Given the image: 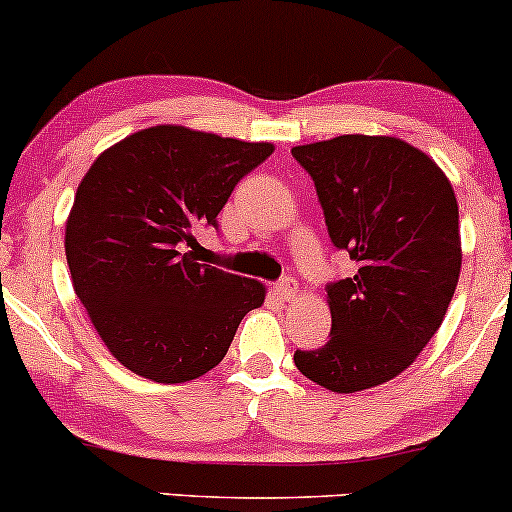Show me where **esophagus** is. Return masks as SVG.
Instances as JSON below:
<instances>
[{"instance_id":"esophagus-1","label":"esophagus","mask_w":512,"mask_h":512,"mask_svg":"<svg viewBox=\"0 0 512 512\" xmlns=\"http://www.w3.org/2000/svg\"><path fill=\"white\" fill-rule=\"evenodd\" d=\"M274 291H276V296L284 298V301H293V298H296V293H298L296 279H293V276H284V279H281L279 284L274 286Z\"/></svg>"}]
</instances>
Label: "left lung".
Wrapping results in <instances>:
<instances>
[{
    "instance_id": "obj_1",
    "label": "left lung",
    "mask_w": 512,
    "mask_h": 512,
    "mask_svg": "<svg viewBox=\"0 0 512 512\" xmlns=\"http://www.w3.org/2000/svg\"><path fill=\"white\" fill-rule=\"evenodd\" d=\"M291 154L315 182L334 248L356 262L354 276L327 284V344L293 363L332 392L383 385L424 351L455 293V192L436 161L395 137L344 134Z\"/></svg>"
}]
</instances>
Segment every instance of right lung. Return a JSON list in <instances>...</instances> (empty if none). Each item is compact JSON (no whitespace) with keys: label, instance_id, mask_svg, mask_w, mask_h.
<instances>
[{"label":"right lung","instance_id":"right-lung-1","mask_svg":"<svg viewBox=\"0 0 512 512\" xmlns=\"http://www.w3.org/2000/svg\"><path fill=\"white\" fill-rule=\"evenodd\" d=\"M274 146L178 125L129 134L93 161L69 211L64 250L93 327L122 366L187 383L219 366L250 310L255 279L197 262L195 231Z\"/></svg>","mask_w":512,"mask_h":512}]
</instances>
